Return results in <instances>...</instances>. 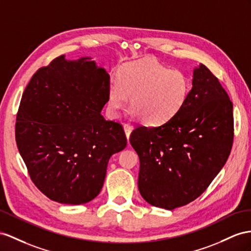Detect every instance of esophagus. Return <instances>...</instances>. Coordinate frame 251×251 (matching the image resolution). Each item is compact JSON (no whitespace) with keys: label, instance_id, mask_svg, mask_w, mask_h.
Instances as JSON below:
<instances>
[{"label":"esophagus","instance_id":"esophagus-1","mask_svg":"<svg viewBox=\"0 0 251 251\" xmlns=\"http://www.w3.org/2000/svg\"><path fill=\"white\" fill-rule=\"evenodd\" d=\"M123 127H124V131H125V134H126V137H127V140H129L130 133H131V131L133 129V126H131L129 124H124Z\"/></svg>","mask_w":251,"mask_h":251}]
</instances>
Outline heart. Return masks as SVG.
I'll list each match as a JSON object with an SVG mask.
<instances>
[{
  "label": "heart",
  "mask_w": 251,
  "mask_h": 251,
  "mask_svg": "<svg viewBox=\"0 0 251 251\" xmlns=\"http://www.w3.org/2000/svg\"><path fill=\"white\" fill-rule=\"evenodd\" d=\"M190 90L191 81L181 70H171L153 58L127 62L121 67L119 78L109 83L108 111L118 117L130 96L132 115L145 125H163L180 112Z\"/></svg>",
  "instance_id": "1"
}]
</instances>
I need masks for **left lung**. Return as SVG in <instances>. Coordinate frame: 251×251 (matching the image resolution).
I'll list each match as a JSON object with an SVG mask.
<instances>
[{"label": "left lung", "instance_id": "8db88e82", "mask_svg": "<svg viewBox=\"0 0 251 251\" xmlns=\"http://www.w3.org/2000/svg\"><path fill=\"white\" fill-rule=\"evenodd\" d=\"M232 109L217 77L201 63L180 112L163 125L131 132L130 144L140 159L138 187L147 202L173 210L207 190L230 155Z\"/></svg>", "mask_w": 251, "mask_h": 251}]
</instances>
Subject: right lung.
<instances>
[{
  "label": "right lung",
  "instance_id": "right-lung-1",
  "mask_svg": "<svg viewBox=\"0 0 251 251\" xmlns=\"http://www.w3.org/2000/svg\"><path fill=\"white\" fill-rule=\"evenodd\" d=\"M110 76L91 57L59 56L39 69L25 88L16 141L30 179L50 199L80 204L104 184L108 161L123 151V127L100 114Z\"/></svg>",
  "mask_w": 251,
  "mask_h": 251
}]
</instances>
